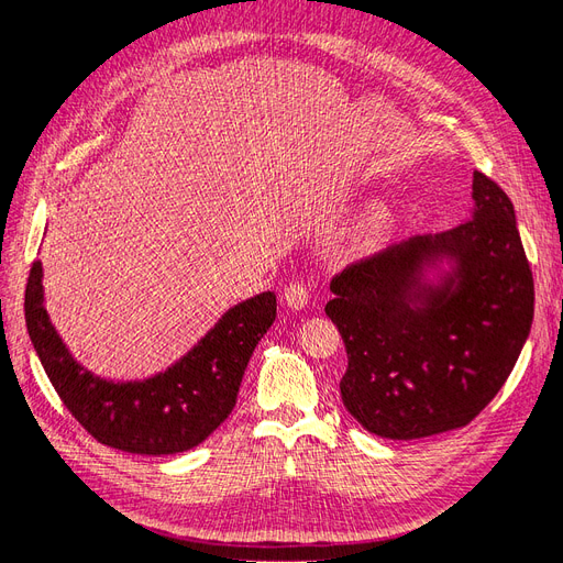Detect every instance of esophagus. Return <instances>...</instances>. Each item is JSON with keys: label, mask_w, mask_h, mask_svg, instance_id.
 Returning <instances> with one entry per match:
<instances>
[{"label": "esophagus", "mask_w": 563, "mask_h": 563, "mask_svg": "<svg viewBox=\"0 0 563 563\" xmlns=\"http://www.w3.org/2000/svg\"><path fill=\"white\" fill-rule=\"evenodd\" d=\"M284 302H286V308H291V310L308 308V302H310L308 286H305L302 282L288 284V286L284 288Z\"/></svg>", "instance_id": "obj_1"}]
</instances>
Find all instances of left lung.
<instances>
[{
    "label": "left lung",
    "mask_w": 563,
    "mask_h": 563,
    "mask_svg": "<svg viewBox=\"0 0 563 563\" xmlns=\"http://www.w3.org/2000/svg\"><path fill=\"white\" fill-rule=\"evenodd\" d=\"M472 218L391 244L331 279L343 335L340 397L364 430L422 439L465 428L498 395L533 323V275L515 207L474 172ZM446 257L437 285L423 269Z\"/></svg>",
    "instance_id": "obj_1"
}]
</instances>
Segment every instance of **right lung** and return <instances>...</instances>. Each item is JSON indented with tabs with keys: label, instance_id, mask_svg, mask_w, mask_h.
Wrapping results in <instances>:
<instances>
[{
	"label": "right lung",
	"instance_id": "add662e5",
	"mask_svg": "<svg viewBox=\"0 0 563 563\" xmlns=\"http://www.w3.org/2000/svg\"><path fill=\"white\" fill-rule=\"evenodd\" d=\"M277 317L265 291L230 308L180 362L141 383H110L84 371L44 310L42 263L25 286V323L46 376L77 422L110 449L174 455L199 446L236 404L246 364Z\"/></svg>",
	"mask_w": 563,
	"mask_h": 563
}]
</instances>
